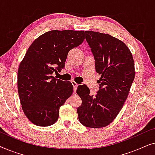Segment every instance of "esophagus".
Segmentation results:
<instances>
[{
    "instance_id": "esophagus-1",
    "label": "esophagus",
    "mask_w": 155,
    "mask_h": 155,
    "mask_svg": "<svg viewBox=\"0 0 155 155\" xmlns=\"http://www.w3.org/2000/svg\"><path fill=\"white\" fill-rule=\"evenodd\" d=\"M71 83H72V84H73V89H74V92L75 93V92H76V90H77V87H78V84L76 83L75 82H74V81H72L71 82Z\"/></svg>"
}]
</instances>
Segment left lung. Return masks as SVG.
Listing matches in <instances>:
<instances>
[{
	"instance_id": "8db88e82",
	"label": "left lung",
	"mask_w": 155,
	"mask_h": 155,
	"mask_svg": "<svg viewBox=\"0 0 155 155\" xmlns=\"http://www.w3.org/2000/svg\"><path fill=\"white\" fill-rule=\"evenodd\" d=\"M85 39L101 78L95 96L85 84L78 86L77 94L82 99L78 118L86 127L102 128L115 119L128 97L135 78L134 61L128 46L108 34L85 31Z\"/></svg>"
}]
</instances>
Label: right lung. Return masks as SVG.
Masks as SVG:
<instances>
[{"instance_id":"add662e5","label":"right lung","mask_w":155,"mask_h":155,"mask_svg":"<svg viewBox=\"0 0 155 155\" xmlns=\"http://www.w3.org/2000/svg\"><path fill=\"white\" fill-rule=\"evenodd\" d=\"M84 39V31L51 30L36 39L21 61L18 73L20 103L27 118L39 126L56 122L59 109L73 94L71 82L56 79L68 54Z\"/></svg>"}]
</instances>
